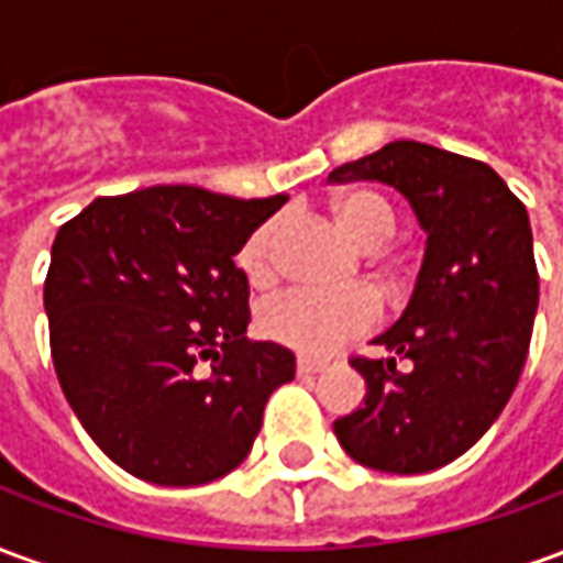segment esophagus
<instances>
[{
	"instance_id": "obj_1",
	"label": "esophagus",
	"mask_w": 563,
	"mask_h": 563,
	"mask_svg": "<svg viewBox=\"0 0 563 563\" xmlns=\"http://www.w3.org/2000/svg\"><path fill=\"white\" fill-rule=\"evenodd\" d=\"M329 371V362H319V358H298V374H322Z\"/></svg>"
}]
</instances>
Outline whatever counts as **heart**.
<instances>
[{"mask_svg":"<svg viewBox=\"0 0 563 563\" xmlns=\"http://www.w3.org/2000/svg\"><path fill=\"white\" fill-rule=\"evenodd\" d=\"M334 220L355 246L377 250L395 232V213L377 192H350L334 205ZM274 238L277 220L256 225L238 253V265L253 283L271 280L274 274ZM379 322L377 295L367 289L317 292V289H286L262 305L258 325L271 341L295 353L325 355L334 346L362 338Z\"/></svg>","mask_w":563,"mask_h":563,"instance_id":"1","label":"heart"}]
</instances>
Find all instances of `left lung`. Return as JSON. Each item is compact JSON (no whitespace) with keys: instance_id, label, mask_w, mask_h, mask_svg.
Segmentation results:
<instances>
[{"instance_id":"obj_1","label":"left lung","mask_w":563,"mask_h":563,"mask_svg":"<svg viewBox=\"0 0 563 563\" xmlns=\"http://www.w3.org/2000/svg\"><path fill=\"white\" fill-rule=\"evenodd\" d=\"M329 180L395 186L428 234L410 305L374 338L389 355L350 362L365 407L334 434L374 471H437L495 424L528 358L540 298L528 210L485 162L419 141H391Z\"/></svg>"}]
</instances>
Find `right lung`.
<instances>
[{"mask_svg": "<svg viewBox=\"0 0 563 563\" xmlns=\"http://www.w3.org/2000/svg\"><path fill=\"white\" fill-rule=\"evenodd\" d=\"M286 196L150 186L96 198L56 232L44 310L66 401L108 459L156 485H205L250 455L295 355L246 341L234 256ZM210 361V366L203 362Z\"/></svg>", "mask_w": 563, "mask_h": 563, "instance_id": "obj_1", "label": "right lung"}]
</instances>
